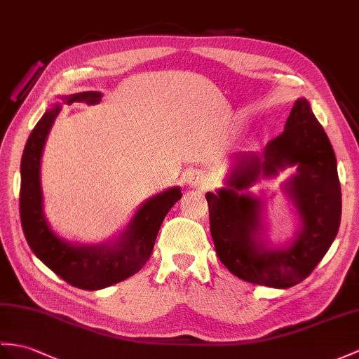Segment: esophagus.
<instances>
[{
  "instance_id": "1",
  "label": "esophagus",
  "mask_w": 359,
  "mask_h": 359,
  "mask_svg": "<svg viewBox=\"0 0 359 359\" xmlns=\"http://www.w3.org/2000/svg\"><path fill=\"white\" fill-rule=\"evenodd\" d=\"M205 182V177L201 172H191L187 177V184L191 187H198Z\"/></svg>"
}]
</instances>
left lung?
Returning <instances> with one entry per match:
<instances>
[{
  "instance_id": "left-lung-1",
  "label": "left lung",
  "mask_w": 359,
  "mask_h": 359,
  "mask_svg": "<svg viewBox=\"0 0 359 359\" xmlns=\"http://www.w3.org/2000/svg\"><path fill=\"white\" fill-rule=\"evenodd\" d=\"M231 158L226 187L205 195L217 257L231 274L250 283L278 290L300 283L325 257L341 221L335 152L309 102L297 99L285 130L264 151ZM286 167L296 168L283 187L299 215V230L290 244L271 248L264 236V201L246 189Z\"/></svg>"
}]
</instances>
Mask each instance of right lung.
I'll return each mask as SVG.
<instances>
[{
  "mask_svg": "<svg viewBox=\"0 0 359 359\" xmlns=\"http://www.w3.org/2000/svg\"><path fill=\"white\" fill-rule=\"evenodd\" d=\"M60 99L65 103L95 104L100 102L102 93L85 91ZM59 112V103L47 109L25 143L21 160V224L29 247L43 265L79 290L97 291L125 280L143 268L152 255L165 215L182 195L180 187H170L144 201L123 231L99 245H79L59 238L43 215L41 187L43 146Z\"/></svg>",
  "mask_w": 359,
  "mask_h": 359,
  "instance_id": "right-lung-1",
  "label": "right lung"
}]
</instances>
